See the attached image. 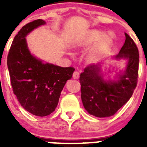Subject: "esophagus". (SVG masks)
I'll use <instances>...</instances> for the list:
<instances>
[{
    "mask_svg": "<svg viewBox=\"0 0 147 147\" xmlns=\"http://www.w3.org/2000/svg\"><path fill=\"white\" fill-rule=\"evenodd\" d=\"M80 77V72L79 71H74L73 74V78L75 80H77Z\"/></svg>",
    "mask_w": 147,
    "mask_h": 147,
    "instance_id": "obj_1",
    "label": "esophagus"
}]
</instances>
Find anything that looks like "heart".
Returning a JSON list of instances; mask_svg holds the SVG:
<instances>
[{
    "label": "heart",
    "instance_id": "1",
    "mask_svg": "<svg viewBox=\"0 0 147 147\" xmlns=\"http://www.w3.org/2000/svg\"><path fill=\"white\" fill-rule=\"evenodd\" d=\"M99 42L97 44L94 49L92 51L90 57L92 58H96L103 53H105L106 51L108 50L110 47L113 43V36L112 34L108 33L103 35V33L97 30H93L92 32H90L88 35V41L89 42H95L96 40H99Z\"/></svg>",
    "mask_w": 147,
    "mask_h": 147
}]
</instances>
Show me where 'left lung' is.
Segmentation results:
<instances>
[{
	"label": "left lung",
	"instance_id": "1",
	"mask_svg": "<svg viewBox=\"0 0 147 147\" xmlns=\"http://www.w3.org/2000/svg\"><path fill=\"white\" fill-rule=\"evenodd\" d=\"M126 40L116 59H127V68L118 80L105 81L99 66L90 65L81 73V98L85 110L98 118L112 116L132 96L138 78L139 54L137 45L125 33Z\"/></svg>",
	"mask_w": 147,
	"mask_h": 147
}]
</instances>
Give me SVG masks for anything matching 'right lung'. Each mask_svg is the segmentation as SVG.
Instances as JSON below:
<instances>
[{
	"label": "right lung",
	"instance_id": "obj_1",
	"mask_svg": "<svg viewBox=\"0 0 147 147\" xmlns=\"http://www.w3.org/2000/svg\"><path fill=\"white\" fill-rule=\"evenodd\" d=\"M45 23L38 19L22 27L13 40L7 57L13 93L23 108L40 117L55 110L61 91L75 70L73 67L44 64L30 54L25 37Z\"/></svg>",
	"mask_w": 147,
	"mask_h": 147
}]
</instances>
